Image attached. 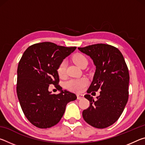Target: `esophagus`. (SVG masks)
I'll use <instances>...</instances> for the list:
<instances>
[{
	"instance_id": "1",
	"label": "esophagus",
	"mask_w": 145,
	"mask_h": 145,
	"mask_svg": "<svg viewBox=\"0 0 145 145\" xmlns=\"http://www.w3.org/2000/svg\"><path fill=\"white\" fill-rule=\"evenodd\" d=\"M77 99L78 100H80V99H83V98H84V95H82V94H77Z\"/></svg>"
}]
</instances>
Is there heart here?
Wrapping results in <instances>:
<instances>
[{
    "label": "heart",
    "instance_id": "b5f03b06",
    "mask_svg": "<svg viewBox=\"0 0 145 145\" xmlns=\"http://www.w3.org/2000/svg\"><path fill=\"white\" fill-rule=\"evenodd\" d=\"M73 61L78 67H81L83 64L87 63V59L82 54H76L73 57ZM67 63L65 61H63L57 68V73L60 77H63L65 74ZM88 84V80L85 78H75L70 79L65 83V86L68 89L74 92H81L85 89Z\"/></svg>",
    "mask_w": 145,
    "mask_h": 145
}]
</instances>
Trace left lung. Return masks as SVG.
<instances>
[{"instance_id":"1","label":"left lung","mask_w":145,"mask_h":145,"mask_svg":"<svg viewBox=\"0 0 145 145\" xmlns=\"http://www.w3.org/2000/svg\"><path fill=\"white\" fill-rule=\"evenodd\" d=\"M78 49L89 56L96 67L87 93L101 90L96 100L84 95L90 105L83 111V118L95 128H106L118 120L128 101V68L121 52L113 46L100 43Z\"/></svg>"}]
</instances>
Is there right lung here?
I'll return each mask as SVG.
<instances>
[{"mask_svg": "<svg viewBox=\"0 0 145 145\" xmlns=\"http://www.w3.org/2000/svg\"><path fill=\"white\" fill-rule=\"evenodd\" d=\"M51 42L34 44L26 49L17 69L16 93L22 109L34 126L46 129L54 126L65 113L68 102L77 99L74 93L58 85L59 64L76 49ZM53 84L57 95L48 91Z\"/></svg>", "mask_w": 145, "mask_h": 145, "instance_id": "add662e5", "label": "right lung"}]
</instances>
